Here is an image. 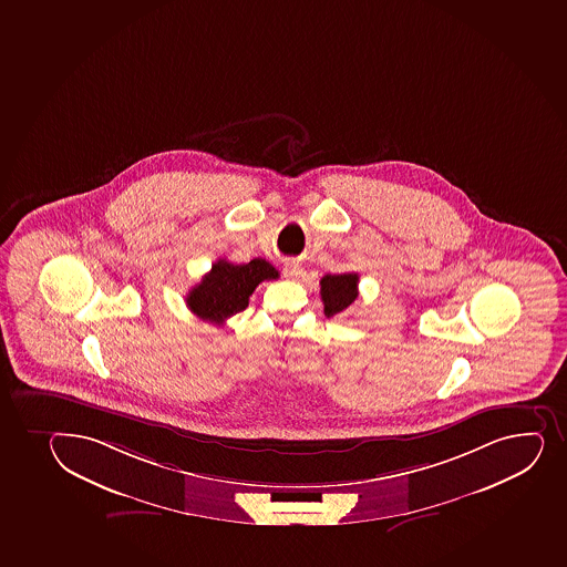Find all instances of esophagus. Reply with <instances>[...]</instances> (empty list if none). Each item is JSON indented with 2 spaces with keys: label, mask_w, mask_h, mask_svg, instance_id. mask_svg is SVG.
<instances>
[{
  "label": "esophagus",
  "mask_w": 567,
  "mask_h": 567,
  "mask_svg": "<svg viewBox=\"0 0 567 567\" xmlns=\"http://www.w3.org/2000/svg\"><path fill=\"white\" fill-rule=\"evenodd\" d=\"M282 274L287 279L298 280L299 277H303V268H301V264L296 262V260H288L285 264V268H282Z\"/></svg>",
  "instance_id": "1"
}]
</instances>
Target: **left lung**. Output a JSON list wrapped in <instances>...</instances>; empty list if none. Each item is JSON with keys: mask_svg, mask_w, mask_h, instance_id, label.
I'll list each match as a JSON object with an SVG mask.
<instances>
[{"mask_svg": "<svg viewBox=\"0 0 567 567\" xmlns=\"http://www.w3.org/2000/svg\"><path fill=\"white\" fill-rule=\"evenodd\" d=\"M359 275L339 274L326 275L320 280V296L323 301V312L328 318L339 316L355 301L359 296L357 290Z\"/></svg>", "mask_w": 567, "mask_h": 567, "instance_id": "left-lung-1", "label": "left lung"}]
</instances>
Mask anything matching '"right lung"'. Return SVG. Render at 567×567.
Instances as JSON below:
<instances>
[{"mask_svg": "<svg viewBox=\"0 0 567 567\" xmlns=\"http://www.w3.org/2000/svg\"><path fill=\"white\" fill-rule=\"evenodd\" d=\"M279 279V271L264 258L233 264L217 260L199 285L189 290L186 303L200 320L221 326L230 316L246 310L249 296L262 280Z\"/></svg>", "mask_w": 567, "mask_h": 567, "instance_id": "1", "label": "right lung"}]
</instances>
